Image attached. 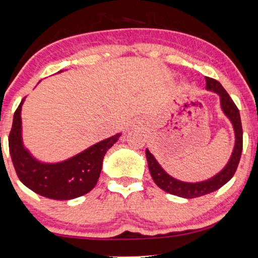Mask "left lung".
<instances>
[{
	"mask_svg": "<svg viewBox=\"0 0 258 258\" xmlns=\"http://www.w3.org/2000/svg\"><path fill=\"white\" fill-rule=\"evenodd\" d=\"M205 80H207L208 91L215 92L219 95L222 111L224 112V114L228 116L232 123L233 131H235V146H233L231 157H230L228 164L223 167V170L219 171L216 176L209 178L207 180L197 181V183H187V181H181L171 177L169 173L165 172L149 149H146L147 165H149L150 173L153 178L154 183L161 190L166 191L167 194L178 196V197L196 198L218 190L233 177L237 166H238L239 159H241L243 149V130L238 108H237L235 102L232 101V99L230 98V95L226 93L224 87L217 80L211 78H205Z\"/></svg>",
	"mask_w": 258,
	"mask_h": 258,
	"instance_id": "obj_1",
	"label": "left lung"
}]
</instances>
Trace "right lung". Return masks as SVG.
Segmentation results:
<instances>
[{"label":"right lung","mask_w":258,"mask_h":258,"mask_svg":"<svg viewBox=\"0 0 258 258\" xmlns=\"http://www.w3.org/2000/svg\"><path fill=\"white\" fill-rule=\"evenodd\" d=\"M25 99L14 113L8 138L10 157L19 179L35 194L56 201H68L88 194L100 176L106 152L118 142L121 133L101 140L67 160L42 163L30 154L22 142L21 108Z\"/></svg>","instance_id":"right-lung-1"}]
</instances>
